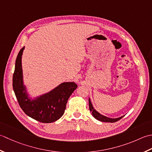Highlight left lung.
<instances>
[{
  "mask_svg": "<svg viewBox=\"0 0 152 152\" xmlns=\"http://www.w3.org/2000/svg\"><path fill=\"white\" fill-rule=\"evenodd\" d=\"M88 103H89V110L90 111L92 112V116H93L95 119H96L98 121H100L102 122H108V123H115L116 121H118L119 120H120L122 118V117H119V118H115V119H111V118H109V117H107L104 115H101L100 113H99L97 111H96L93 106H92V104L91 102V100L90 98L88 99Z\"/></svg>",
  "mask_w": 152,
  "mask_h": 152,
  "instance_id": "obj_1",
  "label": "left lung"
}]
</instances>
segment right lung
Wrapping results in <instances>:
<instances>
[{
    "mask_svg": "<svg viewBox=\"0 0 152 152\" xmlns=\"http://www.w3.org/2000/svg\"><path fill=\"white\" fill-rule=\"evenodd\" d=\"M24 47L21 49L15 60L13 74V89L20 106L27 115L39 122H54L63 115L67 102L77 85L73 82L63 83L47 94L31 100L23 86L21 56Z\"/></svg>",
    "mask_w": 152,
    "mask_h": 152,
    "instance_id": "right-lung-1",
    "label": "right lung"
}]
</instances>
